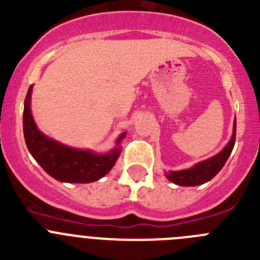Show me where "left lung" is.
Listing matches in <instances>:
<instances>
[{
    "mask_svg": "<svg viewBox=\"0 0 260 260\" xmlns=\"http://www.w3.org/2000/svg\"><path fill=\"white\" fill-rule=\"evenodd\" d=\"M234 143H236V119H234L233 134H232L231 141L224 147V150L221 152H219L217 155L213 156V157L204 160V161L195 164L190 169L165 173L167 174V178L171 182L180 186H198L202 185V183L208 182V181L212 180L213 177L221 171V168L224 167L228 157L231 156Z\"/></svg>",
    "mask_w": 260,
    "mask_h": 260,
    "instance_id": "left-lung-1",
    "label": "left lung"
}]
</instances>
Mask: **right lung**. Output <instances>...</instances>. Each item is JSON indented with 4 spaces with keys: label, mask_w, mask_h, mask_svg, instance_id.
<instances>
[{
    "label": "right lung",
    "mask_w": 260,
    "mask_h": 260,
    "mask_svg": "<svg viewBox=\"0 0 260 260\" xmlns=\"http://www.w3.org/2000/svg\"><path fill=\"white\" fill-rule=\"evenodd\" d=\"M31 92L28 88L23 110V133L29 153L49 176L61 182L89 183L100 180L116 164L121 153V141L126 137L122 133L117 139L113 150L99 155L88 150H77L53 141L36 126L31 113Z\"/></svg>",
    "instance_id": "add662e5"
}]
</instances>
